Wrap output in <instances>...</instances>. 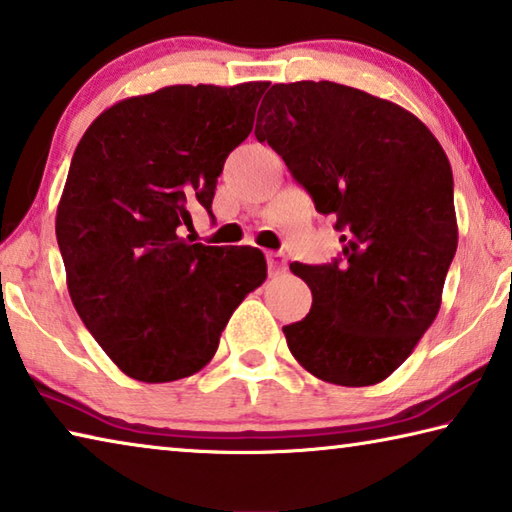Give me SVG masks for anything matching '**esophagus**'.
<instances>
[{"label": "esophagus", "mask_w": 512, "mask_h": 512, "mask_svg": "<svg viewBox=\"0 0 512 512\" xmlns=\"http://www.w3.org/2000/svg\"><path fill=\"white\" fill-rule=\"evenodd\" d=\"M267 267H270L272 274L286 272V267H288L286 254H283V251H267Z\"/></svg>", "instance_id": "esophagus-1"}]
</instances>
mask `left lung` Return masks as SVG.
I'll return each instance as SVG.
<instances>
[{
    "instance_id": "1",
    "label": "left lung",
    "mask_w": 512,
    "mask_h": 512,
    "mask_svg": "<svg viewBox=\"0 0 512 512\" xmlns=\"http://www.w3.org/2000/svg\"><path fill=\"white\" fill-rule=\"evenodd\" d=\"M254 133L342 233L333 263L290 265L313 292L283 326L292 356L326 383L388 379L438 315L458 247L445 149L406 108L333 81L276 83Z\"/></svg>"
}]
</instances>
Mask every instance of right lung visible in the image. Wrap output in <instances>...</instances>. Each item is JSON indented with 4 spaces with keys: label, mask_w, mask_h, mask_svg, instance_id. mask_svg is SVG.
Here are the masks:
<instances>
[{
    "label": "right lung",
    "mask_w": 512,
    "mask_h": 512,
    "mask_svg": "<svg viewBox=\"0 0 512 512\" xmlns=\"http://www.w3.org/2000/svg\"><path fill=\"white\" fill-rule=\"evenodd\" d=\"M267 86H167L106 108L79 140L56 240L74 308L131 379L199 372L265 281L261 249L208 247L179 229L192 208L211 213L226 156L254 129Z\"/></svg>",
    "instance_id": "1"
}]
</instances>
